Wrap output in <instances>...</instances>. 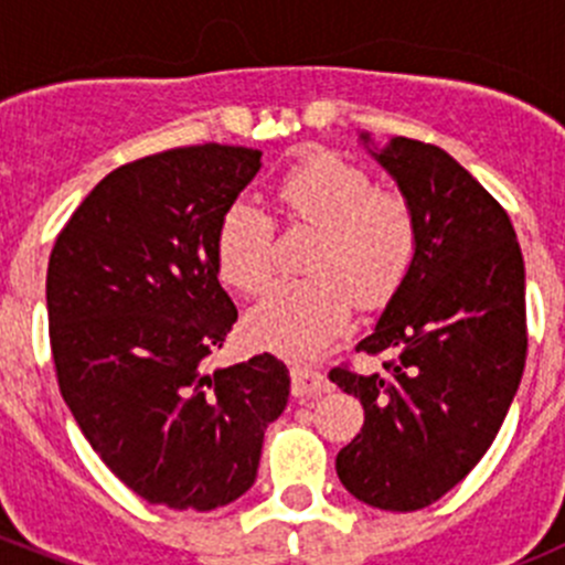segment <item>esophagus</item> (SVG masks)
I'll return each instance as SVG.
<instances>
[{"mask_svg": "<svg viewBox=\"0 0 565 565\" xmlns=\"http://www.w3.org/2000/svg\"><path fill=\"white\" fill-rule=\"evenodd\" d=\"M333 385L322 372L311 366H292V393L295 396H317V393H328Z\"/></svg>", "mask_w": 565, "mask_h": 565, "instance_id": "34e87169", "label": "esophagus"}]
</instances>
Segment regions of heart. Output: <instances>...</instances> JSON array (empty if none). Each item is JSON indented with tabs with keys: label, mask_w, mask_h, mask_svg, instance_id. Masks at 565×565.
Instances as JSON below:
<instances>
[{
	"label": "heart",
	"mask_w": 565,
	"mask_h": 565,
	"mask_svg": "<svg viewBox=\"0 0 565 565\" xmlns=\"http://www.w3.org/2000/svg\"><path fill=\"white\" fill-rule=\"evenodd\" d=\"M287 226L315 230L309 278H284L248 311L254 344L292 358L322 352L344 330L352 306L377 309L402 287L418 248V224L404 193L377 188L339 152L309 150L276 182ZM215 267L230 287L256 292L273 273L276 221L235 199L215 226Z\"/></svg>",
	"instance_id": "obj_1"
}]
</instances>
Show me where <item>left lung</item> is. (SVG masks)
<instances>
[{
	"instance_id": "left-lung-1",
	"label": "left lung",
	"mask_w": 565,
	"mask_h": 565,
	"mask_svg": "<svg viewBox=\"0 0 565 565\" xmlns=\"http://www.w3.org/2000/svg\"><path fill=\"white\" fill-rule=\"evenodd\" d=\"M369 152L413 204L418 248L355 347L391 352L385 374L330 369L366 413L335 472L374 509L418 511L481 461L514 402L527 355L525 262L509 213L446 150L396 136Z\"/></svg>"
}]
</instances>
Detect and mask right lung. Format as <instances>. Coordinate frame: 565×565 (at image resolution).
I'll use <instances>...</instances> for the list:
<instances>
[{
  "label": "right lung",
  "mask_w": 565,
  "mask_h": 565,
  "mask_svg": "<svg viewBox=\"0 0 565 565\" xmlns=\"http://www.w3.org/2000/svg\"><path fill=\"white\" fill-rule=\"evenodd\" d=\"M259 150L177 147L114 169L56 237L45 276L56 383L104 465L152 505L210 511L256 481L289 372L270 352L207 372L237 309L215 226Z\"/></svg>",
  "instance_id": "1"
}]
</instances>
